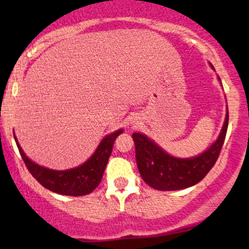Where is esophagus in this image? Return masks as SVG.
Segmentation results:
<instances>
[{
	"instance_id": "1",
	"label": "esophagus",
	"mask_w": 249,
	"mask_h": 249,
	"mask_svg": "<svg viewBox=\"0 0 249 249\" xmlns=\"http://www.w3.org/2000/svg\"><path fill=\"white\" fill-rule=\"evenodd\" d=\"M133 123H134V122H133Z\"/></svg>"
}]
</instances>
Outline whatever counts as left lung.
<instances>
[{
	"label": "left lung",
	"instance_id": "obj_1",
	"mask_svg": "<svg viewBox=\"0 0 249 249\" xmlns=\"http://www.w3.org/2000/svg\"><path fill=\"white\" fill-rule=\"evenodd\" d=\"M211 68L214 70L213 65ZM215 71V70H214ZM220 81V77L218 76ZM228 126V107L218 138L204 152L191 158L171 156L146 134L133 132L136 160L139 173L147 185L159 191H178L198 184L218 159Z\"/></svg>",
	"mask_w": 249,
	"mask_h": 249
}]
</instances>
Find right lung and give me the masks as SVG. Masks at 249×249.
I'll return each mask as SVG.
<instances>
[{
    "mask_svg": "<svg viewBox=\"0 0 249 249\" xmlns=\"http://www.w3.org/2000/svg\"><path fill=\"white\" fill-rule=\"evenodd\" d=\"M123 128H119L115 132L107 134L87 161L77 167L63 171L53 170L36 164L22 150L15 132L14 138L28 170L42 186L63 196H79L91 193L99 185L110 154L112 152L113 142L119 134L123 133Z\"/></svg>",
    "mask_w": 249,
    "mask_h": 249,
    "instance_id": "obj_1",
    "label": "right lung"
}]
</instances>
